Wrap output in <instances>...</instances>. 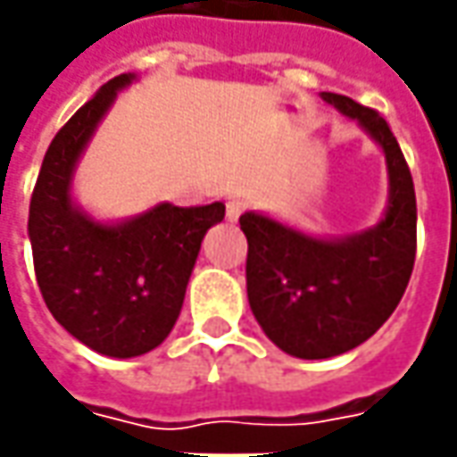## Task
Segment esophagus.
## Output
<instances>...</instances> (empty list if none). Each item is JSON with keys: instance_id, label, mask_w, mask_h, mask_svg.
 <instances>
[{"instance_id": "34e87169", "label": "esophagus", "mask_w": 457, "mask_h": 457, "mask_svg": "<svg viewBox=\"0 0 457 457\" xmlns=\"http://www.w3.org/2000/svg\"><path fill=\"white\" fill-rule=\"evenodd\" d=\"M246 211V201H241V198H231L228 204H226V219L234 223L241 219V213Z\"/></svg>"}]
</instances>
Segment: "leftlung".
<instances>
[{
	"mask_svg": "<svg viewBox=\"0 0 457 457\" xmlns=\"http://www.w3.org/2000/svg\"><path fill=\"white\" fill-rule=\"evenodd\" d=\"M321 100L382 148L387 206L375 226L347 236L307 234L259 211L238 219L249 241L251 312L278 350L299 360H327L367 342L400 304L415 264V186L390 125L345 95Z\"/></svg>",
	"mask_w": 457,
	"mask_h": 457,
	"instance_id": "8db88e82",
	"label": "left lung"
}]
</instances>
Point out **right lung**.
<instances>
[{
    "label": "right lung",
    "instance_id": "right-lung-1",
    "mask_svg": "<svg viewBox=\"0 0 457 457\" xmlns=\"http://www.w3.org/2000/svg\"><path fill=\"white\" fill-rule=\"evenodd\" d=\"M133 72L105 82L54 136L29 204V244L39 292L52 317L85 347L107 357L155 350L179 320L186 287L221 201L148 211L100 221L79 206L72 180L115 97L136 82Z\"/></svg>",
    "mask_w": 457,
    "mask_h": 457
}]
</instances>
